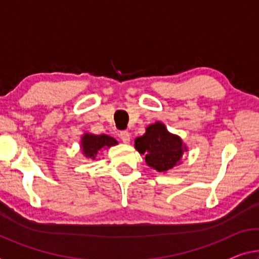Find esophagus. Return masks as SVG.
I'll return each mask as SVG.
<instances>
[{"mask_svg": "<svg viewBox=\"0 0 259 259\" xmlns=\"http://www.w3.org/2000/svg\"><path fill=\"white\" fill-rule=\"evenodd\" d=\"M119 137H120L121 141L125 143H128L131 140V135L128 133V131H121V132L119 133Z\"/></svg>", "mask_w": 259, "mask_h": 259, "instance_id": "obj_1", "label": "esophagus"}]
</instances>
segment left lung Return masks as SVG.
<instances>
[{
	"mask_svg": "<svg viewBox=\"0 0 259 259\" xmlns=\"http://www.w3.org/2000/svg\"><path fill=\"white\" fill-rule=\"evenodd\" d=\"M135 148L146 155L147 164L160 172L174 168L185 149L181 139L169 133L161 122L147 127L146 133L135 140Z\"/></svg>",
	"mask_w": 259,
	"mask_h": 259,
	"instance_id": "left-lung-1",
	"label": "left lung"
}]
</instances>
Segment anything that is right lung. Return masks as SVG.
Listing matches in <instances>:
<instances>
[{"label": "right lung", "mask_w": 259, "mask_h": 259, "mask_svg": "<svg viewBox=\"0 0 259 259\" xmlns=\"http://www.w3.org/2000/svg\"><path fill=\"white\" fill-rule=\"evenodd\" d=\"M116 139L109 137V135H93V134H85L82 138V152L87 157L95 158L98 150L102 149L103 147H111L117 145Z\"/></svg>", "instance_id": "add662e5"}]
</instances>
